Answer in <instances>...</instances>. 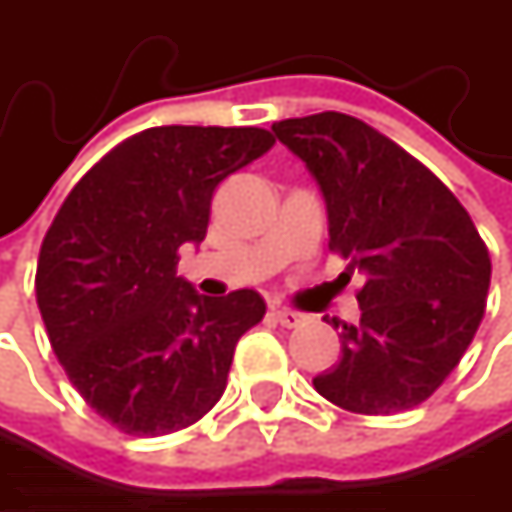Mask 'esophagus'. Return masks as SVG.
Masks as SVG:
<instances>
[{"label": "esophagus", "instance_id": "34e87169", "mask_svg": "<svg viewBox=\"0 0 512 512\" xmlns=\"http://www.w3.org/2000/svg\"><path fill=\"white\" fill-rule=\"evenodd\" d=\"M272 320H275V323H281L284 329H296V326H302L308 317H305V314H299V311H290V308H275V311H272Z\"/></svg>", "mask_w": 512, "mask_h": 512}]
</instances>
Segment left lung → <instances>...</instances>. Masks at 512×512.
<instances>
[{"label":"left lung","instance_id":"obj_1","mask_svg":"<svg viewBox=\"0 0 512 512\" xmlns=\"http://www.w3.org/2000/svg\"><path fill=\"white\" fill-rule=\"evenodd\" d=\"M323 189L329 249L364 275L361 320L341 326V361L314 388L356 415L424 403L460 364L486 311L492 260L457 195L353 115L272 124Z\"/></svg>","mask_w":512,"mask_h":512}]
</instances>
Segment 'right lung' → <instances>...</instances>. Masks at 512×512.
<instances>
[{
	"label": "right lung",
	"mask_w": 512,
	"mask_h": 512,
	"mask_svg": "<svg viewBox=\"0 0 512 512\" xmlns=\"http://www.w3.org/2000/svg\"><path fill=\"white\" fill-rule=\"evenodd\" d=\"M260 127H151L115 145L70 189L41 243L35 296L58 364L127 436L204 418L237 341L266 314L255 290L198 296L177 278L201 243L216 186L263 156Z\"/></svg>",
	"instance_id": "1"
}]
</instances>
